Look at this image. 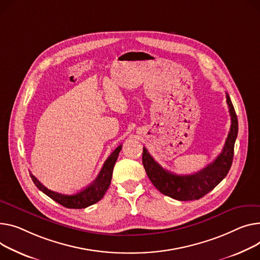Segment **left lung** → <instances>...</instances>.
I'll return each instance as SVG.
<instances>
[{
  "instance_id": "left-lung-1",
  "label": "left lung",
  "mask_w": 260,
  "mask_h": 260,
  "mask_svg": "<svg viewBox=\"0 0 260 260\" xmlns=\"http://www.w3.org/2000/svg\"><path fill=\"white\" fill-rule=\"evenodd\" d=\"M226 98L231 116V127L227 140L217 158L197 174L187 176L172 174L155 162L147 149L143 147V166L149 180L161 193L178 201L199 200L210 192L228 175L233 161L238 121L228 93H226Z\"/></svg>"
}]
</instances>
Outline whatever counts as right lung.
Wrapping results in <instances>:
<instances>
[{"instance_id": "1", "label": "right lung", "mask_w": 260, "mask_h": 260, "mask_svg": "<svg viewBox=\"0 0 260 260\" xmlns=\"http://www.w3.org/2000/svg\"><path fill=\"white\" fill-rule=\"evenodd\" d=\"M121 148H122V145H119L110 154V157L107 159L105 164H103L98 177L92 184H90L88 187H85L84 189L80 190V191L71 196L61 194L55 191H52V190L46 188L32 174H30V177L33 183L36 184V186L41 190V191H43L46 196H48L56 203L66 207V208H71V209L86 208V207H89L97 203L98 201H100L103 198V196L106 194L107 190L109 189L111 184L113 169L118 159V155Z\"/></svg>"}]
</instances>
